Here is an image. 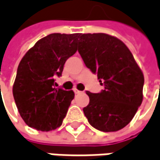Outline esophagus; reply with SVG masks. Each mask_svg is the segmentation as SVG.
Returning <instances> with one entry per match:
<instances>
[{"label":"esophagus","instance_id":"34e87169","mask_svg":"<svg viewBox=\"0 0 160 160\" xmlns=\"http://www.w3.org/2000/svg\"><path fill=\"white\" fill-rule=\"evenodd\" d=\"M74 92H75V93H76V94H79V93H81V91H79V90H77V89H76V88H75V89H74Z\"/></svg>","mask_w":160,"mask_h":160}]
</instances>
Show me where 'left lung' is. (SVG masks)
<instances>
[{
  "label": "left lung",
  "mask_w": 160,
  "mask_h": 160,
  "mask_svg": "<svg viewBox=\"0 0 160 160\" xmlns=\"http://www.w3.org/2000/svg\"><path fill=\"white\" fill-rule=\"evenodd\" d=\"M78 52L97 74L104 90L86 92L90 102L83 109L93 128L117 132L131 122L143 100L144 76L122 40L105 33L79 34Z\"/></svg>",
  "instance_id": "1"
}]
</instances>
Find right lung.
<instances>
[{
    "mask_svg": "<svg viewBox=\"0 0 160 160\" xmlns=\"http://www.w3.org/2000/svg\"><path fill=\"white\" fill-rule=\"evenodd\" d=\"M79 33H53L39 39L20 60L12 87L21 118L37 131L61 126L72 100L73 90L55 87L64 65L77 50Z\"/></svg>",
    "mask_w": 160,
    "mask_h": 160,
    "instance_id": "add662e5",
    "label": "right lung"
}]
</instances>
